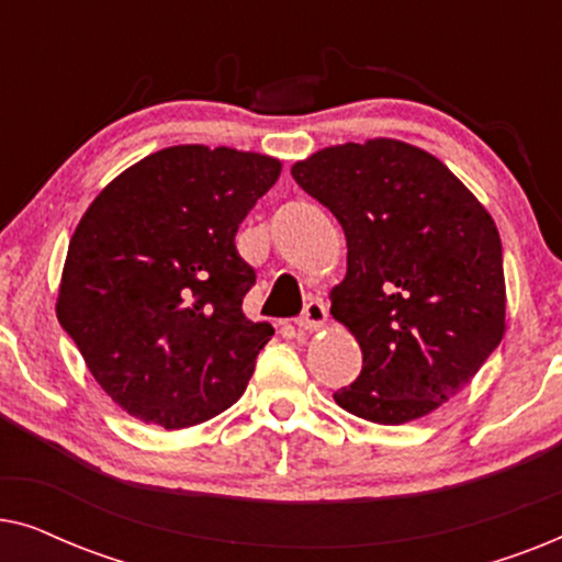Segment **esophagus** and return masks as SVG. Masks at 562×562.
Instances as JSON below:
<instances>
[{"label":"esophagus","mask_w":562,"mask_h":562,"mask_svg":"<svg viewBox=\"0 0 562 562\" xmlns=\"http://www.w3.org/2000/svg\"><path fill=\"white\" fill-rule=\"evenodd\" d=\"M325 322H327V306L325 302H319V299H314V302L304 306L302 317L296 319V325L299 329H310V333H314V329L325 327Z\"/></svg>","instance_id":"34e87169"}]
</instances>
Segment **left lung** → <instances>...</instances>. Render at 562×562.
<instances>
[{"label": "left lung", "mask_w": 562, "mask_h": 562, "mask_svg": "<svg viewBox=\"0 0 562 562\" xmlns=\"http://www.w3.org/2000/svg\"><path fill=\"white\" fill-rule=\"evenodd\" d=\"M348 240L329 314L363 352L335 394L345 412L404 425L460 394L506 333L502 237L432 153L394 137L329 145L291 166Z\"/></svg>", "instance_id": "left-lung-1"}]
</instances>
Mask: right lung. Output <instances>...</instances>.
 I'll return each instance as SVG.
<instances>
[{
  "mask_svg": "<svg viewBox=\"0 0 562 562\" xmlns=\"http://www.w3.org/2000/svg\"><path fill=\"white\" fill-rule=\"evenodd\" d=\"M279 173L263 153L173 145L122 171L83 212L56 314L130 417L183 429L243 396L273 327L245 317L256 271L235 235Z\"/></svg>",
  "mask_w": 562,
  "mask_h": 562,
  "instance_id": "add662e5",
  "label": "right lung"
}]
</instances>
